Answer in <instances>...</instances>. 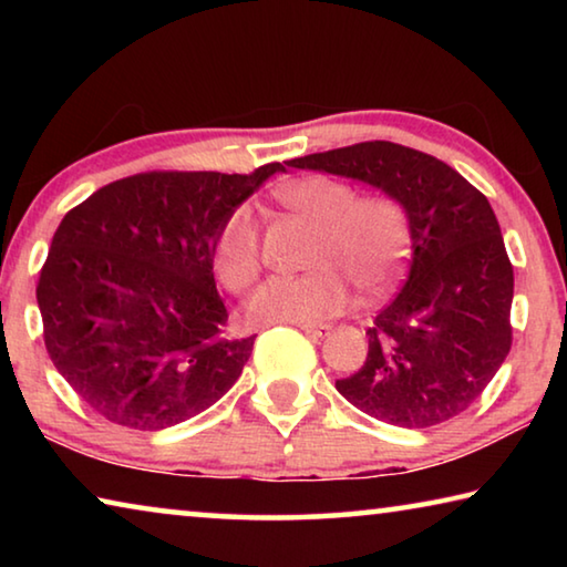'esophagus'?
<instances>
[{
	"instance_id": "34e87169",
	"label": "esophagus",
	"mask_w": 567,
	"mask_h": 567,
	"mask_svg": "<svg viewBox=\"0 0 567 567\" xmlns=\"http://www.w3.org/2000/svg\"><path fill=\"white\" fill-rule=\"evenodd\" d=\"M300 330H305L310 338H328L332 332V324H300Z\"/></svg>"
}]
</instances>
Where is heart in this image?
Masks as SVG:
<instances>
[{
	"label": "heart",
	"instance_id": "1",
	"mask_svg": "<svg viewBox=\"0 0 567 567\" xmlns=\"http://www.w3.org/2000/svg\"><path fill=\"white\" fill-rule=\"evenodd\" d=\"M280 205L318 229L310 267L297 277H270L247 302L257 322H318L350 305V282L364 295L388 290L412 245L408 209L395 197H358L348 182L312 175L277 192ZM215 272L243 292L262 267L260 229L249 207H237L215 237Z\"/></svg>",
	"mask_w": 567,
	"mask_h": 567
}]
</instances>
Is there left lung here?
Returning <instances> with one entry per match:
<instances>
[{
  "label": "left lung",
  "mask_w": 567,
  "mask_h": 567,
  "mask_svg": "<svg viewBox=\"0 0 567 567\" xmlns=\"http://www.w3.org/2000/svg\"><path fill=\"white\" fill-rule=\"evenodd\" d=\"M287 165L378 187L410 217L408 280L368 330L362 368L334 382L340 395L408 430L465 412L513 342V265L487 197L437 157L382 140Z\"/></svg>",
  "instance_id": "left-lung-1"
}]
</instances>
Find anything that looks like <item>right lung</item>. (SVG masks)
<instances>
[{
  "mask_svg": "<svg viewBox=\"0 0 567 567\" xmlns=\"http://www.w3.org/2000/svg\"><path fill=\"white\" fill-rule=\"evenodd\" d=\"M275 172H145L64 215L40 272L47 352L102 417L165 430L243 375L252 338L227 332L213 272L225 219Z\"/></svg>",
  "mask_w": 567,
  "mask_h": 567,
  "instance_id": "right-lung-1",
  "label": "right lung"
}]
</instances>
